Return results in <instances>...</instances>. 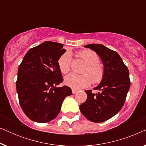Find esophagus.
I'll return each instance as SVG.
<instances>
[{
    "instance_id": "1",
    "label": "esophagus",
    "mask_w": 146,
    "mask_h": 146,
    "mask_svg": "<svg viewBox=\"0 0 146 146\" xmlns=\"http://www.w3.org/2000/svg\"><path fill=\"white\" fill-rule=\"evenodd\" d=\"M77 92H78L77 90H76V89H72V94L76 93Z\"/></svg>"
}]
</instances>
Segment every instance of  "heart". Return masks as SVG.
<instances>
[{"label":"heart","mask_w":146,"mask_h":146,"mask_svg":"<svg viewBox=\"0 0 146 146\" xmlns=\"http://www.w3.org/2000/svg\"><path fill=\"white\" fill-rule=\"evenodd\" d=\"M78 56L86 64V66L82 71L84 74L72 73L68 75L64 79L65 84L74 89H81L89 86L92 80L95 85L100 83L104 77V69L100 64L99 56L89 49L79 51ZM71 64L72 53L69 51L62 54L58 60V68L62 74H66L70 70Z\"/></svg>","instance_id":"b5f03b06"}]
</instances>
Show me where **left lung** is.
I'll return each mask as SVG.
<instances>
[{"instance_id":"obj_1","label":"left lung","mask_w":146,"mask_h":146,"mask_svg":"<svg viewBox=\"0 0 146 146\" xmlns=\"http://www.w3.org/2000/svg\"><path fill=\"white\" fill-rule=\"evenodd\" d=\"M95 51L104 66V77L94 90H86L87 99L80 106L81 113L96 123L106 121L122 108L130 87L128 68L115 51L99 44L84 46Z\"/></svg>"}]
</instances>
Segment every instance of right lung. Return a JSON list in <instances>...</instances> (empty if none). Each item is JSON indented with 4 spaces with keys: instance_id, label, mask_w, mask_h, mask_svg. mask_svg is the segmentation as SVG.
Masks as SVG:
<instances>
[{
    "instance_id": "add662e5",
    "label": "right lung",
    "mask_w": 146,
    "mask_h": 146,
    "mask_svg": "<svg viewBox=\"0 0 146 146\" xmlns=\"http://www.w3.org/2000/svg\"><path fill=\"white\" fill-rule=\"evenodd\" d=\"M66 50L62 44L46 41L27 52L18 70L16 87L19 104L31 120L45 123L58 115L72 90L56 87L64 80L58 66Z\"/></svg>"
}]
</instances>
